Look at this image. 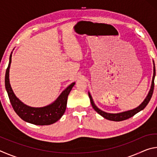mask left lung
Returning a JSON list of instances; mask_svg holds the SVG:
<instances>
[{"label": "left lung", "instance_id": "obj_1", "mask_svg": "<svg viewBox=\"0 0 157 157\" xmlns=\"http://www.w3.org/2000/svg\"><path fill=\"white\" fill-rule=\"evenodd\" d=\"M153 64H154V68H153L154 73H153L152 84H151L150 89V91H149L147 95L145 98V100H143V102L139 106H138V107L136 108L133 109L123 111V112H121V113H107V112H105V111H104L100 109L95 105L94 100H93V98L91 97V95L90 94V93L89 92V97L90 98V100H91V105H92L93 108L94 109V110L96 111L98 113H99L100 116H102L103 118L107 119V120H109V121H122L127 120V119L131 118V117L134 116L135 114L139 113V111H142L143 109H144L145 107L147 105L149 102H150L151 98H152L153 91H154V86H155V78L156 75V71H155V62H154V61H153Z\"/></svg>", "mask_w": 157, "mask_h": 157}]
</instances>
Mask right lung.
Returning <instances> with one entry per match:
<instances>
[{"label":"right lung","instance_id":"add662e5","mask_svg":"<svg viewBox=\"0 0 157 157\" xmlns=\"http://www.w3.org/2000/svg\"><path fill=\"white\" fill-rule=\"evenodd\" d=\"M12 52L10 56L8 67L5 73V84L10 101L14 111L22 120L36 125H49L56 123L65 112L68 95L75 82H73L63 90L56 100L51 104L42 107H33L26 105L16 96L10 83V68L12 62Z\"/></svg>","mask_w":157,"mask_h":157}]
</instances>
